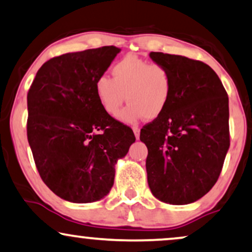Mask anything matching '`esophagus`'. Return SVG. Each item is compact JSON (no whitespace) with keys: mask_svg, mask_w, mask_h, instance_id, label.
<instances>
[{"mask_svg":"<svg viewBox=\"0 0 252 252\" xmlns=\"http://www.w3.org/2000/svg\"><path fill=\"white\" fill-rule=\"evenodd\" d=\"M132 130H133V133H135L136 139H139V132H141V130H139L138 126H133Z\"/></svg>","mask_w":252,"mask_h":252,"instance_id":"obj_1","label":"esophagus"}]
</instances>
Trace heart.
Instances as JSON below:
<instances>
[{"label": "heart", "mask_w": 252, "mask_h": 252, "mask_svg": "<svg viewBox=\"0 0 252 252\" xmlns=\"http://www.w3.org/2000/svg\"><path fill=\"white\" fill-rule=\"evenodd\" d=\"M113 79L98 76L95 94L102 109L111 116L119 114L126 98L129 102L120 119L135 123L146 116L157 119L166 109L172 95V76L160 63H150L136 56H126L111 68Z\"/></svg>", "instance_id": "obj_1"}]
</instances>
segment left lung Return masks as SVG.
<instances>
[{
    "instance_id": "left-lung-1",
    "label": "left lung",
    "mask_w": 252,
    "mask_h": 252,
    "mask_svg": "<svg viewBox=\"0 0 252 252\" xmlns=\"http://www.w3.org/2000/svg\"><path fill=\"white\" fill-rule=\"evenodd\" d=\"M150 58L172 76L166 109L141 130L148 148L150 189L170 205L195 202L221 173L229 139V98L208 65L183 56L151 52Z\"/></svg>"
}]
</instances>
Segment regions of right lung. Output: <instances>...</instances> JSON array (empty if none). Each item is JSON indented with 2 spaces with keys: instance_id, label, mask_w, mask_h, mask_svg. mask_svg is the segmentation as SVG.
<instances>
[{
  "instance_id": "add662e5",
  "label": "right lung",
  "mask_w": 252,
  "mask_h": 252,
  "mask_svg": "<svg viewBox=\"0 0 252 252\" xmlns=\"http://www.w3.org/2000/svg\"><path fill=\"white\" fill-rule=\"evenodd\" d=\"M121 49L66 53L38 69L28 93V141L39 176L66 201L88 203L110 192L117 160L136 138L102 109L95 81Z\"/></svg>"
}]
</instances>
